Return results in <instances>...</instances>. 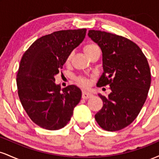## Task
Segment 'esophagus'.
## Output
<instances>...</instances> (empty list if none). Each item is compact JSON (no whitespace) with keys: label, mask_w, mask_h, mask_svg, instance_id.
Segmentation results:
<instances>
[{"label":"esophagus","mask_w":159,"mask_h":159,"mask_svg":"<svg viewBox=\"0 0 159 159\" xmlns=\"http://www.w3.org/2000/svg\"><path fill=\"white\" fill-rule=\"evenodd\" d=\"M93 96V95L90 93L86 92V91H83L82 92V98L84 99H87V98H90Z\"/></svg>","instance_id":"1"}]
</instances>
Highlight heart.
I'll list each match as a JSON object with an SVG mask.
<instances>
[{
  "label": "heart",
  "instance_id": "heart-1",
  "mask_svg": "<svg viewBox=\"0 0 159 159\" xmlns=\"http://www.w3.org/2000/svg\"><path fill=\"white\" fill-rule=\"evenodd\" d=\"M96 48H98V46L96 44H94V43H88V44L84 45V51L85 54L88 56L93 51H94ZM72 56H73V53L72 52L69 53L68 55H67L65 61L66 64H69L70 63L71 61H72ZM77 82L80 85L83 86V87H87L89 84V81L84 77H78L77 78Z\"/></svg>",
  "mask_w": 159,
  "mask_h": 159
}]
</instances>
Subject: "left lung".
Segmentation results:
<instances>
[{
  "label": "left lung",
  "instance_id": "8db88e82",
  "mask_svg": "<svg viewBox=\"0 0 159 159\" xmlns=\"http://www.w3.org/2000/svg\"><path fill=\"white\" fill-rule=\"evenodd\" d=\"M89 37L102 52L103 73L97 87L110 86L95 119L102 129L119 131L130 125L139 114L150 87L151 73L147 57L138 45L123 36L90 30Z\"/></svg>",
  "mask_w": 159,
  "mask_h": 159
}]
</instances>
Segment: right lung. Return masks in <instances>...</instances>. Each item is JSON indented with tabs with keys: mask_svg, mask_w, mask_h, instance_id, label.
I'll return each instance as SVG.
<instances>
[{
	"mask_svg": "<svg viewBox=\"0 0 159 159\" xmlns=\"http://www.w3.org/2000/svg\"><path fill=\"white\" fill-rule=\"evenodd\" d=\"M87 29L59 30L42 36L21 57L16 83L21 105L30 120L48 130L64 127L81 98L75 85L62 89L54 76L66 58L85 38Z\"/></svg>",
	"mask_w": 159,
	"mask_h": 159,
	"instance_id": "obj_1",
	"label": "right lung"
}]
</instances>
